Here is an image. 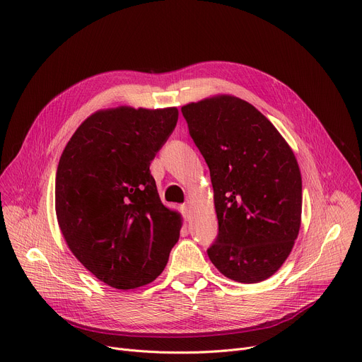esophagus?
<instances>
[{
    "instance_id": "esophagus-1",
    "label": "esophagus",
    "mask_w": 362,
    "mask_h": 362,
    "mask_svg": "<svg viewBox=\"0 0 362 362\" xmlns=\"http://www.w3.org/2000/svg\"><path fill=\"white\" fill-rule=\"evenodd\" d=\"M182 215H183L185 220H189V218H190V206H189L187 204L182 206Z\"/></svg>"
}]
</instances>
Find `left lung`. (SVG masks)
I'll list each match as a JSON object with an SVG mask.
<instances>
[{
  "label": "left lung",
  "mask_w": 362,
  "mask_h": 362,
  "mask_svg": "<svg viewBox=\"0 0 362 362\" xmlns=\"http://www.w3.org/2000/svg\"><path fill=\"white\" fill-rule=\"evenodd\" d=\"M182 113L214 187L218 234L208 256L233 281H264L291 253L301 226L296 156L267 117L234 95L189 103Z\"/></svg>",
  "instance_id": "obj_1"
}]
</instances>
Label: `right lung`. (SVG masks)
Segmentation results:
<instances>
[{
  "mask_svg": "<svg viewBox=\"0 0 362 362\" xmlns=\"http://www.w3.org/2000/svg\"><path fill=\"white\" fill-rule=\"evenodd\" d=\"M177 116L176 107L99 110L59 158L55 209L62 235L86 269L117 290L153 282L179 240L180 214L161 204L150 172Z\"/></svg>",
  "mask_w": 362,
  "mask_h": 362,
  "instance_id": "1",
  "label": "right lung"
}]
</instances>
